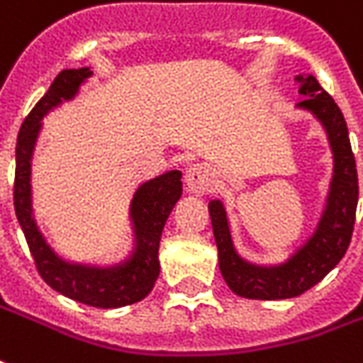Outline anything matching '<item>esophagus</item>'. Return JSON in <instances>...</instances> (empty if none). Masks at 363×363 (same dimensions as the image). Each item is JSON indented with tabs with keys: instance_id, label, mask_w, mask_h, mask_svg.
<instances>
[{
	"instance_id": "1",
	"label": "esophagus",
	"mask_w": 363,
	"mask_h": 363,
	"mask_svg": "<svg viewBox=\"0 0 363 363\" xmlns=\"http://www.w3.org/2000/svg\"><path fill=\"white\" fill-rule=\"evenodd\" d=\"M184 184H186V190L196 194V196H202L206 194L212 189L214 184V174L208 169L206 164H192L186 174H184Z\"/></svg>"
}]
</instances>
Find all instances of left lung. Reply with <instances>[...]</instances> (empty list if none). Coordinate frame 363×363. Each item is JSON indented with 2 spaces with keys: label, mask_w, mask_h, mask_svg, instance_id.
<instances>
[{
  "label": "left lung",
  "mask_w": 363,
  "mask_h": 363,
  "mask_svg": "<svg viewBox=\"0 0 363 363\" xmlns=\"http://www.w3.org/2000/svg\"><path fill=\"white\" fill-rule=\"evenodd\" d=\"M296 108L313 113L326 131L332 151L330 189L324 210L313 235L298 245L287 261L277 265H257L235 252L232 230L222 200H210V220L218 245L222 277L235 295L259 301H277L303 295L330 273L348 250L356 206H358V171L348 138V125L340 108L313 74H298Z\"/></svg>",
  "instance_id": "8db88e82"
}]
</instances>
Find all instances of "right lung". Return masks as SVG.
Here are the masks:
<instances>
[{
    "label": "right lung",
    "mask_w": 363,
    "mask_h": 363,
    "mask_svg": "<svg viewBox=\"0 0 363 363\" xmlns=\"http://www.w3.org/2000/svg\"><path fill=\"white\" fill-rule=\"evenodd\" d=\"M92 70L67 68L58 72L49 92L40 98L25 118L15 147V214L29 243L40 277L57 293L98 308H120L145 298L159 277V242L164 222L182 194L181 171H167L143 182L129 204V222L133 230V250L116 265L98 267L62 259L55 253L37 225L33 214L31 167L43 118L62 102L72 100Z\"/></svg>",
    "instance_id": "add662e5"
}]
</instances>
